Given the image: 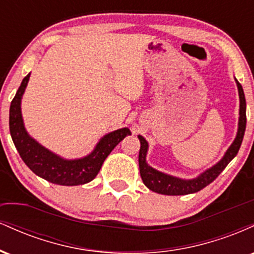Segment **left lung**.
Returning <instances> with one entry per match:
<instances>
[{"label": "left lung", "instance_id": "1", "mask_svg": "<svg viewBox=\"0 0 254 254\" xmlns=\"http://www.w3.org/2000/svg\"><path fill=\"white\" fill-rule=\"evenodd\" d=\"M239 97H240V118H239V130L237 138L234 139L233 144L230 145L229 149L227 150L226 155L218 164H216L210 170L205 171L203 174L196 179L192 180H182L178 178L167 176V174L157 172L145 162V155H147L148 143L142 136H138L139 142H141V148H139L138 154V165H139V173L143 180L144 185L151 191L157 192L161 194H170V196H180V194H189L194 193V192L200 191L202 189L208 186L209 184L214 182L216 178L220 176V173L227 165L234 159L237 155L240 145L243 143V138L246 130V99H245L243 86L237 81Z\"/></svg>", "mask_w": 254, "mask_h": 254}]
</instances>
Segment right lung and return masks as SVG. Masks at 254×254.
Masks as SVG:
<instances>
[{
    "label": "right lung",
    "instance_id": "add662e5",
    "mask_svg": "<svg viewBox=\"0 0 254 254\" xmlns=\"http://www.w3.org/2000/svg\"><path fill=\"white\" fill-rule=\"evenodd\" d=\"M30 74L22 80L9 109L10 136L20 156L28 168L43 179L58 185L74 186L89 183L97 177L105 159L125 136L130 135L127 127L109 133L99 142L94 151L78 160H64L37 143L26 132L22 123L20 101L27 86Z\"/></svg>",
    "mask_w": 254,
    "mask_h": 254
}]
</instances>
